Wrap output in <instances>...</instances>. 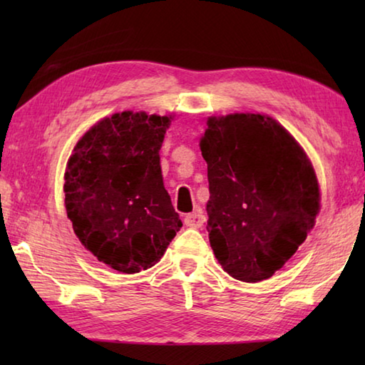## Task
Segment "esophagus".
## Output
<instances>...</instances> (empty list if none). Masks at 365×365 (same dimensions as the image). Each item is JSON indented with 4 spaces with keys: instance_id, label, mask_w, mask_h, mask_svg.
<instances>
[{
    "instance_id": "obj_1",
    "label": "esophagus",
    "mask_w": 365,
    "mask_h": 365,
    "mask_svg": "<svg viewBox=\"0 0 365 365\" xmlns=\"http://www.w3.org/2000/svg\"><path fill=\"white\" fill-rule=\"evenodd\" d=\"M205 220H206V217H205V215H202L201 211L187 214V215H185V219H183L185 225L191 227V228H200V227H202V224H205Z\"/></svg>"
}]
</instances>
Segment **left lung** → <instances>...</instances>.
Returning a JSON list of instances; mask_svg holds the SVG:
<instances>
[{"label":"left lung","instance_id":"obj_1","mask_svg":"<svg viewBox=\"0 0 365 365\" xmlns=\"http://www.w3.org/2000/svg\"><path fill=\"white\" fill-rule=\"evenodd\" d=\"M209 242L233 279H269L304 243L320 209L316 172L279 122L261 114L209 117Z\"/></svg>","mask_w":365,"mask_h":365}]
</instances>
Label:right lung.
<instances>
[{
    "mask_svg": "<svg viewBox=\"0 0 365 365\" xmlns=\"http://www.w3.org/2000/svg\"><path fill=\"white\" fill-rule=\"evenodd\" d=\"M170 119L132 110L104 117L67 163L64 202L73 232L98 261L123 274L153 267L182 227L159 163Z\"/></svg>",
    "mask_w": 365,
    "mask_h": 365,
    "instance_id": "right-lung-1",
    "label": "right lung"
}]
</instances>
